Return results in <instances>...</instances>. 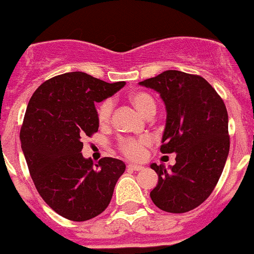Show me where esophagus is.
Returning a JSON list of instances; mask_svg holds the SVG:
<instances>
[{
  "mask_svg": "<svg viewBox=\"0 0 254 254\" xmlns=\"http://www.w3.org/2000/svg\"><path fill=\"white\" fill-rule=\"evenodd\" d=\"M143 167L140 164H128L127 165V170H134V172H138V170H142Z\"/></svg>",
  "mask_w": 254,
  "mask_h": 254,
  "instance_id": "esophagus-1",
  "label": "esophagus"
}]
</instances>
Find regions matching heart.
Returning a JSON list of instances; mask_svg holds the SVG:
<instances>
[{
	"label": "heart",
	"instance_id": "1",
	"mask_svg": "<svg viewBox=\"0 0 254 254\" xmlns=\"http://www.w3.org/2000/svg\"><path fill=\"white\" fill-rule=\"evenodd\" d=\"M129 103L134 107V109L145 117H152L156 112V103L154 98L146 91H133L129 95ZM112 112H113V103L112 100L107 99L102 102L96 109V118L99 125L105 126L111 122ZM151 145V138L147 136L137 138H122L118 143L121 152L128 159L137 160L141 159L145 154V149Z\"/></svg>",
	"mask_w": 254,
	"mask_h": 254
}]
</instances>
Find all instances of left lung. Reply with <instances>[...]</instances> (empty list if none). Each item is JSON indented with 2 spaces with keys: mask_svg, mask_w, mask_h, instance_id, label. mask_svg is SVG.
I'll list each match as a JSON object with an SVG mask.
<instances>
[{
  "mask_svg": "<svg viewBox=\"0 0 254 254\" xmlns=\"http://www.w3.org/2000/svg\"><path fill=\"white\" fill-rule=\"evenodd\" d=\"M160 94L167 108L163 154L176 152V164L150 167L159 176L150 192L160 210L183 214L206 201L225 167L230 140L223 99L205 78L168 69L140 82Z\"/></svg>",
  "mask_w": 254,
  "mask_h": 254,
  "instance_id": "left-lung-1",
  "label": "left lung"
}]
</instances>
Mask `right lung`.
<instances>
[{
	"mask_svg": "<svg viewBox=\"0 0 254 254\" xmlns=\"http://www.w3.org/2000/svg\"><path fill=\"white\" fill-rule=\"evenodd\" d=\"M125 84L67 72L44 81L29 100L20 131L21 149L40 197L61 216L86 221L111 202L125 163L103 158L94 165L82 156L81 140L99 128L95 103Z\"/></svg>",
	"mask_w": 254,
	"mask_h": 254,
	"instance_id": "add662e5",
	"label": "right lung"
}]
</instances>
